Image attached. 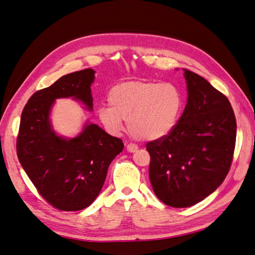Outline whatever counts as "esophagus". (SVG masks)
Segmentation results:
<instances>
[{
  "label": "esophagus",
  "instance_id": "1",
  "mask_svg": "<svg viewBox=\"0 0 255 255\" xmlns=\"http://www.w3.org/2000/svg\"><path fill=\"white\" fill-rule=\"evenodd\" d=\"M138 150V145L133 144V143H128L127 144V151L128 152H136Z\"/></svg>",
  "mask_w": 255,
  "mask_h": 255
}]
</instances>
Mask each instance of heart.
I'll use <instances>...</instances> for the list:
<instances>
[{
	"label": "heart",
	"instance_id": "1",
	"mask_svg": "<svg viewBox=\"0 0 255 255\" xmlns=\"http://www.w3.org/2000/svg\"><path fill=\"white\" fill-rule=\"evenodd\" d=\"M110 105L97 111L101 124L112 134H119L127 119L129 131L141 140H156L176 126L182 95L171 83L131 81L117 84L108 93Z\"/></svg>",
	"mask_w": 255,
	"mask_h": 255
}]
</instances>
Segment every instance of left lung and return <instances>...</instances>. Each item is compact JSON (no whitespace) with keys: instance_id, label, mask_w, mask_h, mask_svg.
Segmentation results:
<instances>
[{"instance_id":"8db88e82","label":"left lung","mask_w":255,"mask_h":255,"mask_svg":"<svg viewBox=\"0 0 255 255\" xmlns=\"http://www.w3.org/2000/svg\"><path fill=\"white\" fill-rule=\"evenodd\" d=\"M187 104L174 129L147 143L149 177L162 203L185 208L217 189L230 170L237 122L228 99L184 69Z\"/></svg>"}]
</instances>
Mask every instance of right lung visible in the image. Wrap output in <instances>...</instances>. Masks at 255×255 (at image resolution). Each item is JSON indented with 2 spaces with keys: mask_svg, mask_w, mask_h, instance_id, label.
Returning <instances> with one entry per match:
<instances>
[{
  "mask_svg": "<svg viewBox=\"0 0 255 255\" xmlns=\"http://www.w3.org/2000/svg\"><path fill=\"white\" fill-rule=\"evenodd\" d=\"M93 69L63 75L31 95L21 113L16 150L19 163L42 198L63 211L84 209L104 185L111 162L124 149L123 140L86 122L79 136H58L50 122L57 99L72 97L93 110Z\"/></svg>",
  "mask_w": 255,
  "mask_h": 255,
  "instance_id": "add662e5",
  "label": "right lung"
}]
</instances>
